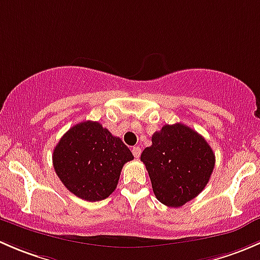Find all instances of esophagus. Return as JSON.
<instances>
[{"instance_id": "obj_1", "label": "esophagus", "mask_w": 260, "mask_h": 260, "mask_svg": "<svg viewBox=\"0 0 260 260\" xmlns=\"http://www.w3.org/2000/svg\"><path fill=\"white\" fill-rule=\"evenodd\" d=\"M132 153H133V156L136 157V158H140V156H141V148H140V147H133Z\"/></svg>"}]
</instances>
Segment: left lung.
<instances>
[{"label":"left lung","instance_id":"8db88e82","mask_svg":"<svg viewBox=\"0 0 260 260\" xmlns=\"http://www.w3.org/2000/svg\"><path fill=\"white\" fill-rule=\"evenodd\" d=\"M141 161L148 171L157 200L180 208L208 185L215 154L203 136L181 123L166 124L152 136Z\"/></svg>","mask_w":260,"mask_h":260}]
</instances>
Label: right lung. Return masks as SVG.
<instances>
[{
    "mask_svg": "<svg viewBox=\"0 0 260 260\" xmlns=\"http://www.w3.org/2000/svg\"><path fill=\"white\" fill-rule=\"evenodd\" d=\"M133 154L119 137L99 122L70 128L52 153V165L65 187L86 201H101L115 190L120 171Z\"/></svg>",
    "mask_w": 260,
    "mask_h": 260,
    "instance_id": "right-lung-1",
    "label": "right lung"
}]
</instances>
